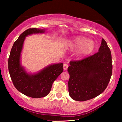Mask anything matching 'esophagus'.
<instances>
[{
    "instance_id": "obj_1",
    "label": "esophagus",
    "mask_w": 122,
    "mask_h": 122,
    "mask_svg": "<svg viewBox=\"0 0 122 122\" xmlns=\"http://www.w3.org/2000/svg\"><path fill=\"white\" fill-rule=\"evenodd\" d=\"M68 67V64H66V63H64V65H63V69L64 70H66Z\"/></svg>"
}]
</instances>
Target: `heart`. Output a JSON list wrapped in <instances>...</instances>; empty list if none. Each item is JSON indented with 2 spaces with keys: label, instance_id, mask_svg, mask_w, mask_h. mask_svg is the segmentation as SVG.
Segmentation results:
<instances>
[{
  "label": "heart",
  "instance_id": "b5f03b06",
  "mask_svg": "<svg viewBox=\"0 0 122 122\" xmlns=\"http://www.w3.org/2000/svg\"><path fill=\"white\" fill-rule=\"evenodd\" d=\"M71 49H78L76 56L81 58L89 55L96 48V43L93 40H88L86 37L78 36L68 41L66 44Z\"/></svg>",
  "mask_w": 122,
  "mask_h": 122
}]
</instances>
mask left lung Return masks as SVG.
Listing matches in <instances>:
<instances>
[{"mask_svg":"<svg viewBox=\"0 0 122 122\" xmlns=\"http://www.w3.org/2000/svg\"><path fill=\"white\" fill-rule=\"evenodd\" d=\"M112 67L111 51L102 39L98 52L82 60L70 61L68 69L70 97L83 102L99 96L107 87Z\"/></svg>","mask_w":122,"mask_h":122,"instance_id":"obj_1","label":"left lung"}]
</instances>
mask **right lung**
Segmentation results:
<instances>
[{
  "instance_id": "add662e5",
  "label": "right lung",
  "mask_w": 122,
  "mask_h": 122,
  "mask_svg": "<svg viewBox=\"0 0 122 122\" xmlns=\"http://www.w3.org/2000/svg\"><path fill=\"white\" fill-rule=\"evenodd\" d=\"M44 32V29L38 28H29L24 31L14 42L8 59V69L14 86L23 94L33 98L47 96L53 82L63 71V64L58 63L46 66L32 75L28 74L21 66L20 59L25 38L29 35Z\"/></svg>"
}]
</instances>
